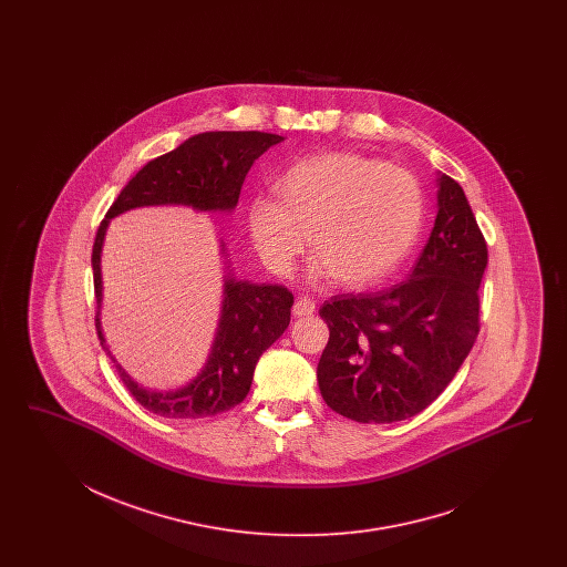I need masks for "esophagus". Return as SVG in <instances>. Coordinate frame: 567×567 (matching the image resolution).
Masks as SVG:
<instances>
[{
    "mask_svg": "<svg viewBox=\"0 0 567 567\" xmlns=\"http://www.w3.org/2000/svg\"><path fill=\"white\" fill-rule=\"evenodd\" d=\"M316 311V303L308 299V297H299L295 303H292V316L301 318V316H311Z\"/></svg>",
    "mask_w": 567,
    "mask_h": 567,
    "instance_id": "esophagus-1",
    "label": "esophagus"
}]
</instances>
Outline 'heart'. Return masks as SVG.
<instances>
[{"label":"heart","instance_id":"heart-1","mask_svg":"<svg viewBox=\"0 0 567 567\" xmlns=\"http://www.w3.org/2000/svg\"><path fill=\"white\" fill-rule=\"evenodd\" d=\"M278 197L249 206V237L270 272L291 275L311 243L318 254L309 278L334 275L347 289H365L393 275L424 223V195L415 176L396 166L328 152L295 164Z\"/></svg>","mask_w":567,"mask_h":567}]
</instances>
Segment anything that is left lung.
<instances>
[{
    "label": "left lung",
    "instance_id": "8db88e82",
    "mask_svg": "<svg viewBox=\"0 0 567 567\" xmlns=\"http://www.w3.org/2000/svg\"><path fill=\"white\" fill-rule=\"evenodd\" d=\"M439 212L408 280L377 295H334L320 308L330 339L318 363L328 408L361 424L426 410L478 337V287L488 264L460 183L439 174Z\"/></svg>",
    "mask_w": 567,
    "mask_h": 567
}]
</instances>
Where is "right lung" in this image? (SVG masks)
<instances>
[{"instance_id":"right-lung-1","label":"right lung","mask_w":567,"mask_h":567,"mask_svg":"<svg viewBox=\"0 0 567 567\" xmlns=\"http://www.w3.org/2000/svg\"><path fill=\"white\" fill-rule=\"evenodd\" d=\"M285 137L259 131H212L187 138L176 150L147 162L107 209L93 243V285L97 297L95 328L103 351L118 370L124 386L138 403L157 415L195 420L228 412L251 389L259 355L291 322L292 295L282 285L239 280L226 264L223 309L212 351L202 372L176 391H150L128 377L110 353L103 337L102 249L110 220L128 209L147 206H187L197 212H233L240 187L259 155ZM223 254H226L223 245Z\"/></svg>"}]
</instances>
